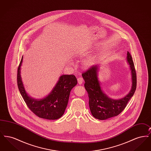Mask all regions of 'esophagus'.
I'll return each instance as SVG.
<instances>
[{"label": "esophagus", "mask_w": 151, "mask_h": 151, "mask_svg": "<svg viewBox=\"0 0 151 151\" xmlns=\"http://www.w3.org/2000/svg\"><path fill=\"white\" fill-rule=\"evenodd\" d=\"M78 83L79 84H81L83 83V79L82 78L80 77L78 79Z\"/></svg>", "instance_id": "obj_1"}]
</instances>
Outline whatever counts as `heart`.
<instances>
[{
    "instance_id": "b5f03b06",
    "label": "heart",
    "mask_w": 151,
    "mask_h": 151,
    "mask_svg": "<svg viewBox=\"0 0 151 151\" xmlns=\"http://www.w3.org/2000/svg\"><path fill=\"white\" fill-rule=\"evenodd\" d=\"M95 56L94 55H90L88 57L86 58V59L83 62V65L85 68H89L91 67L92 65H93L95 61Z\"/></svg>"
}]
</instances>
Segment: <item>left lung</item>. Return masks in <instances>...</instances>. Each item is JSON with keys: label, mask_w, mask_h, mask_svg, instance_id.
Returning <instances> with one entry per match:
<instances>
[{"label": "left lung", "mask_w": 151, "mask_h": 151, "mask_svg": "<svg viewBox=\"0 0 151 151\" xmlns=\"http://www.w3.org/2000/svg\"><path fill=\"white\" fill-rule=\"evenodd\" d=\"M127 60L131 72L132 86L129 93L121 99H111L101 89L98 79L99 65H92L86 72H83L82 76L85 81L84 86L89 97V108L92 114L96 119L105 120L119 115L126 107L135 93L137 88V73L129 52H127Z\"/></svg>", "instance_id": "left-lung-1"}]
</instances>
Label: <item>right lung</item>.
I'll use <instances>...</instances> for the list:
<instances>
[{"label":"right lung","instance_id":"1","mask_svg":"<svg viewBox=\"0 0 151 151\" xmlns=\"http://www.w3.org/2000/svg\"><path fill=\"white\" fill-rule=\"evenodd\" d=\"M22 59V57L18 67L17 81L19 90L27 106L40 118L49 120L60 118L67 108L71 89L78 83L76 77L73 75H63L48 96L40 100L32 99L27 93L22 82L20 69Z\"/></svg>","mask_w":151,"mask_h":151}]
</instances>
